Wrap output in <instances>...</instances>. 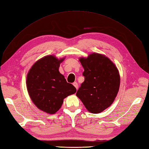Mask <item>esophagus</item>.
I'll list each match as a JSON object with an SVG mask.
<instances>
[{
    "label": "esophagus",
    "mask_w": 149,
    "mask_h": 149,
    "mask_svg": "<svg viewBox=\"0 0 149 149\" xmlns=\"http://www.w3.org/2000/svg\"><path fill=\"white\" fill-rule=\"evenodd\" d=\"M72 85H73L74 86V87L76 88H77V90H78V83H77V82H74V83H72Z\"/></svg>",
    "instance_id": "esophagus-1"
}]
</instances>
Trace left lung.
<instances>
[{"label": "left lung", "mask_w": 149, "mask_h": 149, "mask_svg": "<svg viewBox=\"0 0 149 149\" xmlns=\"http://www.w3.org/2000/svg\"><path fill=\"white\" fill-rule=\"evenodd\" d=\"M85 81L77 92L90 113L99 114L113 103L120 86V75L116 65L105 55L93 52L79 59Z\"/></svg>", "instance_id": "obj_1"}]
</instances>
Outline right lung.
Wrapping results in <instances>:
<instances>
[{
    "label": "right lung",
    "instance_id": "right-lung-1",
    "mask_svg": "<svg viewBox=\"0 0 149 149\" xmlns=\"http://www.w3.org/2000/svg\"><path fill=\"white\" fill-rule=\"evenodd\" d=\"M64 59L54 55L43 57L34 63L26 76L27 90L33 103L49 114H55L65 98L77 92L59 71Z\"/></svg>",
    "mask_w": 149,
    "mask_h": 149
}]
</instances>
